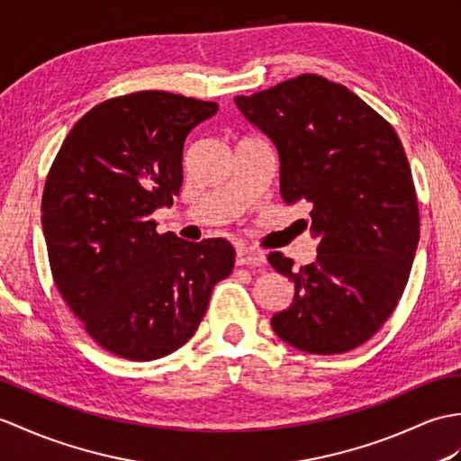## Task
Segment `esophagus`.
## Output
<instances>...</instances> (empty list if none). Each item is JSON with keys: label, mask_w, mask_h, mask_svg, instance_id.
I'll list each match as a JSON object with an SVG mask.
<instances>
[{"label": "esophagus", "mask_w": 461, "mask_h": 461, "mask_svg": "<svg viewBox=\"0 0 461 461\" xmlns=\"http://www.w3.org/2000/svg\"><path fill=\"white\" fill-rule=\"evenodd\" d=\"M235 263L238 265H263L265 255L261 251L251 249V248H238V251H235Z\"/></svg>", "instance_id": "1"}]
</instances>
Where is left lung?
<instances>
[{
	"mask_svg": "<svg viewBox=\"0 0 461 461\" xmlns=\"http://www.w3.org/2000/svg\"><path fill=\"white\" fill-rule=\"evenodd\" d=\"M245 120L271 139L281 160V196L306 204L316 261L294 269L269 253L294 283L293 304L271 318L293 348L334 356L375 334L401 301L420 235L409 160L391 123L316 74L238 95Z\"/></svg>",
	"mask_w": 461,
	"mask_h": 461,
	"instance_id": "1",
	"label": "left lung"
}]
</instances>
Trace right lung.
Instances as JSON below:
<instances>
[{
  "mask_svg": "<svg viewBox=\"0 0 461 461\" xmlns=\"http://www.w3.org/2000/svg\"><path fill=\"white\" fill-rule=\"evenodd\" d=\"M216 102L143 90L82 115L52 163L41 202L52 279L104 349L131 361L194 336L212 288L233 269L226 240L185 241L149 220L182 186L186 135Z\"/></svg>",
  "mask_w": 461,
  "mask_h": 461,
  "instance_id": "1",
  "label": "right lung"
}]
</instances>
